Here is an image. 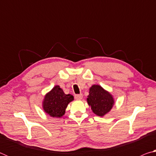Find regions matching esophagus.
<instances>
[{
  "label": "esophagus",
  "mask_w": 156,
  "mask_h": 156,
  "mask_svg": "<svg viewBox=\"0 0 156 156\" xmlns=\"http://www.w3.org/2000/svg\"><path fill=\"white\" fill-rule=\"evenodd\" d=\"M75 98L76 100H81L83 98V94H76L75 95Z\"/></svg>",
  "instance_id": "34e87169"
}]
</instances>
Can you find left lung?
I'll return each instance as SVG.
<instances>
[{"label":"left lung","instance_id":"8db88e82","mask_svg":"<svg viewBox=\"0 0 156 156\" xmlns=\"http://www.w3.org/2000/svg\"><path fill=\"white\" fill-rule=\"evenodd\" d=\"M87 100L92 112L101 117L109 113L114 105L112 95L98 84H94L89 89Z\"/></svg>","mask_w":156,"mask_h":156}]
</instances>
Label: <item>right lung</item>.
<instances>
[{"mask_svg": "<svg viewBox=\"0 0 156 156\" xmlns=\"http://www.w3.org/2000/svg\"><path fill=\"white\" fill-rule=\"evenodd\" d=\"M72 100V95L65 94L60 86L56 85L44 96L43 108L51 117L61 118L65 114L68 104Z\"/></svg>", "mask_w": 156, "mask_h": 156, "instance_id": "obj_1", "label": "right lung"}]
</instances>
